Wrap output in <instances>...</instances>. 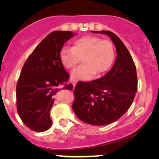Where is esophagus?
I'll list each match as a JSON object with an SVG mask.
<instances>
[{"label":"esophagus","mask_w":159,"mask_h":159,"mask_svg":"<svg viewBox=\"0 0 159 159\" xmlns=\"http://www.w3.org/2000/svg\"><path fill=\"white\" fill-rule=\"evenodd\" d=\"M77 83V80H72V84L74 86V88L76 86V84Z\"/></svg>","instance_id":"obj_1"}]
</instances>
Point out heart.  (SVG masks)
I'll return each mask as SVG.
<instances>
[{
  "label": "heart",
  "instance_id": "obj_1",
  "mask_svg": "<svg viewBox=\"0 0 159 159\" xmlns=\"http://www.w3.org/2000/svg\"><path fill=\"white\" fill-rule=\"evenodd\" d=\"M59 56L63 66L67 69H73L82 58L84 64L72 71L71 78L88 81L93 79L96 72L101 75L110 69L114 60L115 51L110 40L88 35L76 40L73 47H63Z\"/></svg>",
  "mask_w": 159,
  "mask_h": 159
}]
</instances>
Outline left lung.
Instances as JSON below:
<instances>
[{
  "label": "left lung",
  "mask_w": 159,
  "mask_h": 159,
  "mask_svg": "<svg viewBox=\"0 0 159 159\" xmlns=\"http://www.w3.org/2000/svg\"><path fill=\"white\" fill-rule=\"evenodd\" d=\"M106 34L116 47L114 66L103 77L90 82H78L72 108L78 119L95 126L110 125L120 119L131 106L138 90V77L129 51L118 36L110 31H92Z\"/></svg>",
  "instance_id": "1"
}]
</instances>
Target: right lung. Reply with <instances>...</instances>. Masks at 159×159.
<instances>
[{"mask_svg": "<svg viewBox=\"0 0 159 159\" xmlns=\"http://www.w3.org/2000/svg\"><path fill=\"white\" fill-rule=\"evenodd\" d=\"M71 31H54L45 37L29 56L16 85L17 111L30 129L44 132L51 128L50 111L61 84H66L69 75L60 60L64 44L75 37ZM63 89L71 90L73 85Z\"/></svg>", "mask_w": 159, "mask_h": 159, "instance_id": "1", "label": "right lung"}]
</instances>
